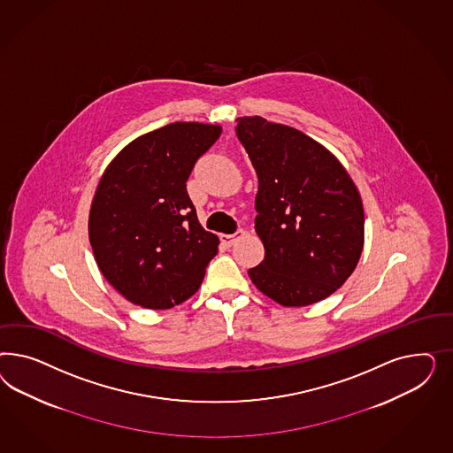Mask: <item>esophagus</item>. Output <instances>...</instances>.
Returning <instances> with one entry per match:
<instances>
[{
    "label": "esophagus",
    "mask_w": 453,
    "mask_h": 453,
    "mask_svg": "<svg viewBox=\"0 0 453 453\" xmlns=\"http://www.w3.org/2000/svg\"><path fill=\"white\" fill-rule=\"evenodd\" d=\"M242 235H244L242 229H239V231H235L234 234H220V242H222L224 246L231 247L234 242H235L239 237H242Z\"/></svg>",
    "instance_id": "34e87169"
}]
</instances>
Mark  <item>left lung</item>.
Masks as SVG:
<instances>
[{
    "mask_svg": "<svg viewBox=\"0 0 453 453\" xmlns=\"http://www.w3.org/2000/svg\"><path fill=\"white\" fill-rule=\"evenodd\" d=\"M235 133L259 179L256 233L264 261L252 284L284 307L324 301L350 277L364 249V206L342 163L316 139L261 116Z\"/></svg>",
    "mask_w": 453,
    "mask_h": 453,
    "instance_id": "left-lung-1",
    "label": "left lung"
}]
</instances>
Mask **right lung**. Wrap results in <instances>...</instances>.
I'll return each mask as SVG.
<instances>
[{
	"label": "right lung",
	"mask_w": 453,
	"mask_h": 453,
	"mask_svg": "<svg viewBox=\"0 0 453 453\" xmlns=\"http://www.w3.org/2000/svg\"><path fill=\"white\" fill-rule=\"evenodd\" d=\"M219 124L173 123L136 137L97 182L88 234L97 267L124 299L173 309L201 288L219 237L199 224L186 191Z\"/></svg>",
	"instance_id": "add662e5"
}]
</instances>
